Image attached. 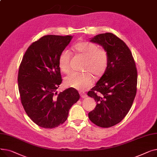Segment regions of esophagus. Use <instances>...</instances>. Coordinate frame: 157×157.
Here are the masks:
<instances>
[{"mask_svg":"<svg viewBox=\"0 0 157 157\" xmlns=\"http://www.w3.org/2000/svg\"><path fill=\"white\" fill-rule=\"evenodd\" d=\"M79 94H80V96L84 98H86L87 97V95L85 93V92H79Z\"/></svg>","mask_w":157,"mask_h":157,"instance_id":"obj_1","label":"esophagus"}]
</instances>
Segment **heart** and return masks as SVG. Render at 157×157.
Returning <instances> with one entry per match:
<instances>
[{"instance_id":"1","label":"heart","mask_w":157,"mask_h":157,"mask_svg":"<svg viewBox=\"0 0 157 157\" xmlns=\"http://www.w3.org/2000/svg\"><path fill=\"white\" fill-rule=\"evenodd\" d=\"M74 49L78 53L86 59L85 65V71L91 73L95 78L103 75L109 62L108 53L105 49L90 42L78 43L74 46ZM71 53L67 49H63L60 54L59 65L60 70L64 73H68L71 70ZM90 73L72 72L65 78V84L70 88L81 91L85 90L94 83L91 73Z\"/></svg>"}]
</instances>
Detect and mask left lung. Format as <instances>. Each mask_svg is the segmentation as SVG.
<instances>
[{
  "instance_id": "obj_1",
  "label": "left lung",
  "mask_w": 157,
  "mask_h": 157,
  "mask_svg": "<svg viewBox=\"0 0 157 157\" xmlns=\"http://www.w3.org/2000/svg\"><path fill=\"white\" fill-rule=\"evenodd\" d=\"M90 42L108 52V67L87 95L97 102L88 118L96 125L108 128L120 123L128 113L137 91V72L130 49L112 33L94 36Z\"/></svg>"
}]
</instances>
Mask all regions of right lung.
<instances>
[{"instance_id":"1","label":"right lung","mask_w":157,"mask_h":157,"mask_svg":"<svg viewBox=\"0 0 157 157\" xmlns=\"http://www.w3.org/2000/svg\"><path fill=\"white\" fill-rule=\"evenodd\" d=\"M72 36L48 35L33 43L20 65L18 83L23 108L38 126L53 128L67 120L72 105L79 99L76 89L59 93L62 83L59 58Z\"/></svg>"}]
</instances>
